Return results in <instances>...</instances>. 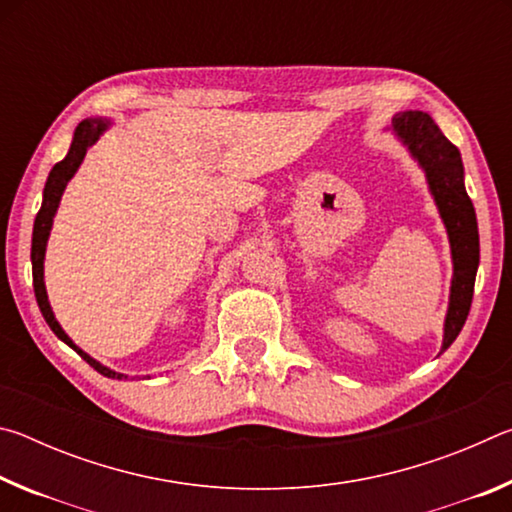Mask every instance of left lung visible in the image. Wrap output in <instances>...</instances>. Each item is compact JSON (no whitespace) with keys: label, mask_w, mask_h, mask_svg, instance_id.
Wrapping results in <instances>:
<instances>
[{"label":"left lung","mask_w":512,"mask_h":512,"mask_svg":"<svg viewBox=\"0 0 512 512\" xmlns=\"http://www.w3.org/2000/svg\"><path fill=\"white\" fill-rule=\"evenodd\" d=\"M400 140L411 158L424 171L433 203L445 223L449 248H452V287L443 327V348L456 341L470 314L476 268H479V225L476 212L465 192V171L461 151L440 133L427 112L406 110L393 119L388 128Z\"/></svg>","instance_id":"left-lung-1"}]
</instances>
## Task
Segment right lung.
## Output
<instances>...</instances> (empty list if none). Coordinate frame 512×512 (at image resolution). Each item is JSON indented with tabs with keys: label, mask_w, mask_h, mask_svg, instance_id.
I'll return each instance as SVG.
<instances>
[{
	"label": "right lung",
	"mask_w": 512,
	"mask_h": 512,
	"mask_svg": "<svg viewBox=\"0 0 512 512\" xmlns=\"http://www.w3.org/2000/svg\"><path fill=\"white\" fill-rule=\"evenodd\" d=\"M112 121L108 117H90V119H83L79 126H76L74 137H72V144H69V151L63 160L58 164H54V169L49 171V178L45 183V192H42V205H40V212L36 216V221H33V239H31V266H33V291H36V300H38V307L42 311V316H45L47 325L51 327V332H54L60 341L67 343L69 348L76 350L81 354V357L90 363V366L101 372L103 377H110V379H128V375L124 372H115L110 370L108 366H103L97 359H92L88 352H83L79 345H76L69 336L65 334V329L60 327V323L54 316V309L49 305V296H47V287H45V253H47V241L51 235V225H54V216L58 212V205H60V198H63V192L69 180L74 178V173L79 171L81 162L85 158V153H88L90 146L99 140V137L108 131Z\"/></svg>",
	"instance_id": "right-lung-1"
}]
</instances>
